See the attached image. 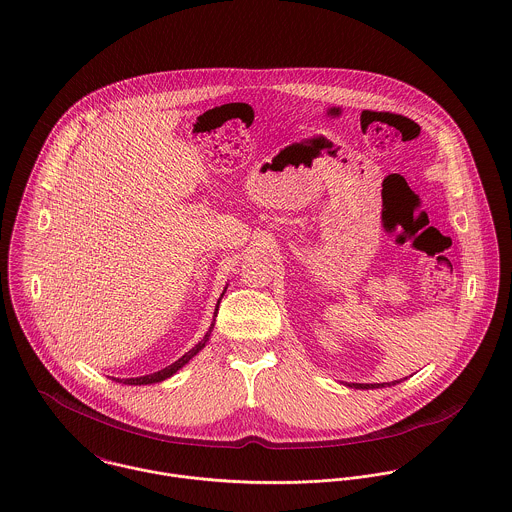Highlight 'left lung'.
Segmentation results:
<instances>
[{
  "instance_id": "left-lung-1",
  "label": "left lung",
  "mask_w": 512,
  "mask_h": 512,
  "mask_svg": "<svg viewBox=\"0 0 512 512\" xmlns=\"http://www.w3.org/2000/svg\"><path fill=\"white\" fill-rule=\"evenodd\" d=\"M396 382V380H394ZM392 382V384H394ZM388 382H382V384H355V388H382V386H386ZM390 386V384H388Z\"/></svg>"
}]
</instances>
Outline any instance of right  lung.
Returning <instances> with one entry per match:
<instances>
[{
    "mask_svg": "<svg viewBox=\"0 0 512 512\" xmlns=\"http://www.w3.org/2000/svg\"><path fill=\"white\" fill-rule=\"evenodd\" d=\"M217 311H219V309H217ZM213 327H215V323L209 327V331H207V335L201 339V343L195 345V347H193L189 353H185L181 359H177L173 365L165 366V368H161V370H157V372H153V374H146V376H140V378H122L120 382H124V384H153V382H161V380L173 376L181 366L185 365V363H189V361L207 345Z\"/></svg>",
    "mask_w": 512,
    "mask_h": 512,
    "instance_id": "right-lung-1",
    "label": "right lung"
}]
</instances>
